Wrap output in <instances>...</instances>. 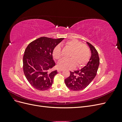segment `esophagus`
<instances>
[{"mask_svg":"<svg viewBox=\"0 0 122 122\" xmlns=\"http://www.w3.org/2000/svg\"><path fill=\"white\" fill-rule=\"evenodd\" d=\"M61 71H62V70H61V69H58L57 70L58 72H61Z\"/></svg>","mask_w":122,"mask_h":122,"instance_id":"esophagus-1","label":"esophagus"}]
</instances>
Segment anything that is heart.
Instances as JSON below:
<instances>
[{"label": "heart", "instance_id": "b5f03b06", "mask_svg": "<svg viewBox=\"0 0 122 122\" xmlns=\"http://www.w3.org/2000/svg\"><path fill=\"white\" fill-rule=\"evenodd\" d=\"M65 46L71 50L69 59H62L57 63L58 69L62 70L72 69L76 65L78 68L84 66L89 61L91 57V51L86 45L81 42L75 39L68 41L65 44ZM53 57L59 60L61 57V47L60 45L55 47L52 52Z\"/></svg>", "mask_w": 122, "mask_h": 122}]
</instances>
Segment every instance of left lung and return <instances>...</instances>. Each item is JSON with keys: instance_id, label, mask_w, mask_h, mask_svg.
<instances>
[{"instance_id": "8db88e82", "label": "left lung", "mask_w": 122, "mask_h": 122, "mask_svg": "<svg viewBox=\"0 0 122 122\" xmlns=\"http://www.w3.org/2000/svg\"><path fill=\"white\" fill-rule=\"evenodd\" d=\"M86 43L90 48L92 54L89 61L81 69L70 71L69 77L65 80L66 86L72 91H78L84 89L97 74L100 63L98 51L91 44Z\"/></svg>"}]
</instances>
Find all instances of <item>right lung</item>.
<instances>
[{
    "mask_svg": "<svg viewBox=\"0 0 122 122\" xmlns=\"http://www.w3.org/2000/svg\"><path fill=\"white\" fill-rule=\"evenodd\" d=\"M62 40L43 36L29 43L26 48L23 58V72L29 83L36 89L46 91L52 86L57 74V70H51L55 65L52 52Z\"/></svg>",
    "mask_w": 122,
    "mask_h": 122,
    "instance_id": "add662e5",
    "label": "right lung"
}]
</instances>
